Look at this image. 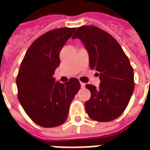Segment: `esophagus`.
<instances>
[{"label":"esophagus","mask_w":150,"mask_h":150,"mask_svg":"<svg viewBox=\"0 0 150 150\" xmlns=\"http://www.w3.org/2000/svg\"><path fill=\"white\" fill-rule=\"evenodd\" d=\"M81 87L82 88H85V83H82V82H81Z\"/></svg>","instance_id":"esophagus-1"}]
</instances>
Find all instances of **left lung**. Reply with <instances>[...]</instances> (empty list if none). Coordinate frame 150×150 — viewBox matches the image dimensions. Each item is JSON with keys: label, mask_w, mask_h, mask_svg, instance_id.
I'll use <instances>...</instances> for the list:
<instances>
[{"label": "left lung", "mask_w": 150, "mask_h": 150, "mask_svg": "<svg viewBox=\"0 0 150 150\" xmlns=\"http://www.w3.org/2000/svg\"><path fill=\"white\" fill-rule=\"evenodd\" d=\"M83 42L89 54V66L99 74V88L87 84L91 98L85 110L91 119L109 122L127 108L134 91V71L127 56L112 36L95 25H82L72 37Z\"/></svg>", "instance_id": "8db88e82"}]
</instances>
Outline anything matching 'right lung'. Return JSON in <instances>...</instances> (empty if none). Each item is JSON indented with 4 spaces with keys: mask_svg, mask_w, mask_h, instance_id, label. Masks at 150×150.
<instances>
[{
    "mask_svg": "<svg viewBox=\"0 0 150 150\" xmlns=\"http://www.w3.org/2000/svg\"><path fill=\"white\" fill-rule=\"evenodd\" d=\"M75 30L59 28L42 34L28 48L18 69V101L29 117L43 127L65 123L70 103L81 88L78 79L62 83L52 76L60 64V51Z\"/></svg>",
    "mask_w": 150,
    "mask_h": 150,
    "instance_id": "add662e5",
    "label": "right lung"
}]
</instances>
